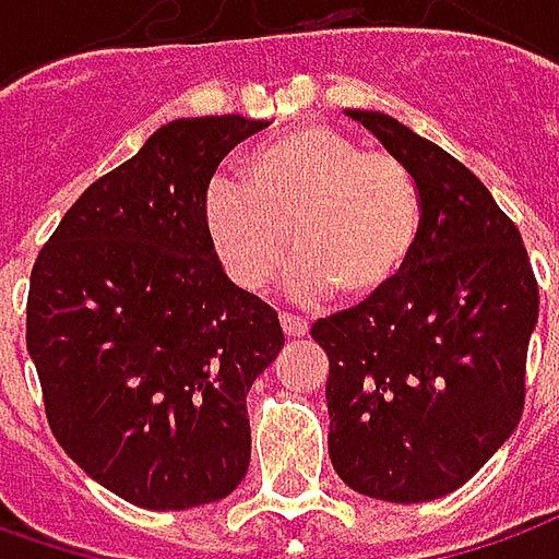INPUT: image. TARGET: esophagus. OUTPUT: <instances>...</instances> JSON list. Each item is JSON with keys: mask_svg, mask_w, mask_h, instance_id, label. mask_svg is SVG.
I'll return each mask as SVG.
<instances>
[{"mask_svg": "<svg viewBox=\"0 0 559 559\" xmlns=\"http://www.w3.org/2000/svg\"><path fill=\"white\" fill-rule=\"evenodd\" d=\"M280 323H283V333H286V338H305V335L311 333V326H308L305 320L292 317V313H280Z\"/></svg>", "mask_w": 559, "mask_h": 559, "instance_id": "esophagus-1", "label": "esophagus"}]
</instances>
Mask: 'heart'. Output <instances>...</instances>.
<instances>
[{
  "label": "heart",
  "instance_id": "b5f03b06",
  "mask_svg": "<svg viewBox=\"0 0 559 559\" xmlns=\"http://www.w3.org/2000/svg\"><path fill=\"white\" fill-rule=\"evenodd\" d=\"M204 226L221 264L246 292H264L289 258L295 292L376 305L404 280L423 233V199L389 152H367L326 123H305L258 145L242 183L214 180Z\"/></svg>",
  "mask_w": 559,
  "mask_h": 559
}]
</instances>
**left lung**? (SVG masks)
Returning a JSON list of instances; mask_svg holds the SVG:
<instances>
[{
  "label": "left lung",
  "instance_id": "obj_1",
  "mask_svg": "<svg viewBox=\"0 0 559 559\" xmlns=\"http://www.w3.org/2000/svg\"><path fill=\"white\" fill-rule=\"evenodd\" d=\"M345 115L417 180L423 233L395 292L313 323L330 357V461L367 498L436 501L523 417L538 283L520 229L473 170L389 115Z\"/></svg>",
  "mask_w": 559,
  "mask_h": 559
}]
</instances>
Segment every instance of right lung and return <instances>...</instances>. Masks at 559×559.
<instances>
[{
    "instance_id": "1",
    "label": "right lung",
    "mask_w": 559,
    "mask_h": 559,
    "mask_svg": "<svg viewBox=\"0 0 559 559\" xmlns=\"http://www.w3.org/2000/svg\"><path fill=\"white\" fill-rule=\"evenodd\" d=\"M180 118L90 186L43 246L27 295L46 417L68 457L118 498L186 510L246 479L251 382L283 348L276 311L224 273L204 192L264 130Z\"/></svg>"
}]
</instances>
